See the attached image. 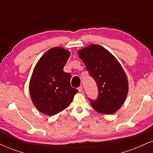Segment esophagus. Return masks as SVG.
<instances>
[{"label": "esophagus", "instance_id": "esophagus-1", "mask_svg": "<svg viewBox=\"0 0 153 153\" xmlns=\"http://www.w3.org/2000/svg\"><path fill=\"white\" fill-rule=\"evenodd\" d=\"M78 91H79V92H82V90H83L82 87V86H80V87H79V88H78Z\"/></svg>", "mask_w": 153, "mask_h": 153}]
</instances>
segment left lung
<instances>
[{"instance_id":"left-lung-1","label":"left lung","mask_w":153,"mask_h":153,"mask_svg":"<svg viewBox=\"0 0 153 153\" xmlns=\"http://www.w3.org/2000/svg\"><path fill=\"white\" fill-rule=\"evenodd\" d=\"M78 53L97 85L99 95L95 101L90 100L92 107L103 114H114L123 105L128 92V79L121 65L98 44L81 49Z\"/></svg>"}]
</instances>
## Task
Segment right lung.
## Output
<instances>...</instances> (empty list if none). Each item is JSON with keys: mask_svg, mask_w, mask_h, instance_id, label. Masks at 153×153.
Segmentation results:
<instances>
[{"mask_svg": "<svg viewBox=\"0 0 153 153\" xmlns=\"http://www.w3.org/2000/svg\"><path fill=\"white\" fill-rule=\"evenodd\" d=\"M71 52L61 47L49 49L34 67L30 82L32 101L39 111L53 116L68 107L78 90L71 85V73L63 67Z\"/></svg>", "mask_w": 153, "mask_h": 153, "instance_id": "1", "label": "right lung"}]
</instances>
